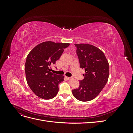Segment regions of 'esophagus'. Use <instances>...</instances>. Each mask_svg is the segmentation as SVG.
I'll return each instance as SVG.
<instances>
[{"instance_id":"obj_1","label":"esophagus","mask_w":133,"mask_h":133,"mask_svg":"<svg viewBox=\"0 0 133 133\" xmlns=\"http://www.w3.org/2000/svg\"><path fill=\"white\" fill-rule=\"evenodd\" d=\"M66 79H68V80H71L72 79H73V77H68V76H66Z\"/></svg>"}]
</instances>
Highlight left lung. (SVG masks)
<instances>
[{
	"label": "left lung",
	"instance_id": "8db88e82",
	"mask_svg": "<svg viewBox=\"0 0 133 133\" xmlns=\"http://www.w3.org/2000/svg\"><path fill=\"white\" fill-rule=\"evenodd\" d=\"M80 68L85 69L84 79L79 87L72 90L74 97L80 101L88 102L96 98L108 82L109 63L103 52L89 44H74Z\"/></svg>",
	"mask_w": 133,
	"mask_h": 133
}]
</instances>
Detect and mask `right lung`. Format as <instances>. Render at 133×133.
<instances>
[{
	"mask_svg": "<svg viewBox=\"0 0 133 133\" xmlns=\"http://www.w3.org/2000/svg\"><path fill=\"white\" fill-rule=\"evenodd\" d=\"M69 45V43L43 42L28 55L25 64L26 79L31 90L38 97L51 99L58 94V85L64 76L51 73L50 66L55 64L64 49Z\"/></svg>",
	"mask_w": 133,
	"mask_h": 133,
	"instance_id": "1",
	"label": "right lung"
}]
</instances>
